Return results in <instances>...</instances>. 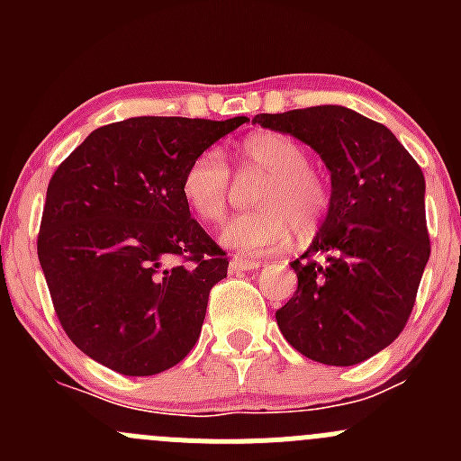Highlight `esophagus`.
Here are the masks:
<instances>
[{
    "label": "esophagus",
    "instance_id": "obj_1",
    "mask_svg": "<svg viewBox=\"0 0 461 461\" xmlns=\"http://www.w3.org/2000/svg\"><path fill=\"white\" fill-rule=\"evenodd\" d=\"M260 263L248 257H234L230 263V272H249V269H258Z\"/></svg>",
    "mask_w": 461,
    "mask_h": 461
}]
</instances>
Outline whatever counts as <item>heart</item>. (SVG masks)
I'll use <instances>...</instances> for the list:
<instances>
[{"mask_svg": "<svg viewBox=\"0 0 461 461\" xmlns=\"http://www.w3.org/2000/svg\"><path fill=\"white\" fill-rule=\"evenodd\" d=\"M236 167L243 176H260L254 194L258 209L240 213L221 231L222 245L249 257L272 254L290 243H308L323 227L332 204L328 183L310 167L303 144L290 136L260 131L236 149ZM185 203L198 221L216 225L230 207L231 171L216 149L198 153L180 183Z\"/></svg>", "mask_w": 461, "mask_h": 461, "instance_id": "obj_1", "label": "heart"}]
</instances>
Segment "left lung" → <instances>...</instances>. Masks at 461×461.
I'll return each instance as SVG.
<instances>
[{
	"instance_id": "8db88e82",
	"label": "left lung",
	"mask_w": 461,
	"mask_h": 461,
	"mask_svg": "<svg viewBox=\"0 0 461 461\" xmlns=\"http://www.w3.org/2000/svg\"><path fill=\"white\" fill-rule=\"evenodd\" d=\"M260 127L310 144L330 169L332 204L301 258L276 323L294 350L355 366L388 348L415 308L430 257L424 174L390 129L346 106L260 113Z\"/></svg>"
}]
</instances>
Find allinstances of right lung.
<instances>
[{
    "mask_svg": "<svg viewBox=\"0 0 461 461\" xmlns=\"http://www.w3.org/2000/svg\"><path fill=\"white\" fill-rule=\"evenodd\" d=\"M248 122L142 115L95 129L46 189L37 257L64 332L97 364L165 373L201 337L227 254L189 213V162Z\"/></svg>",
    "mask_w": 461,
    "mask_h": 461,
    "instance_id": "1",
    "label": "right lung"
}]
</instances>
